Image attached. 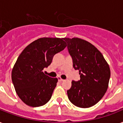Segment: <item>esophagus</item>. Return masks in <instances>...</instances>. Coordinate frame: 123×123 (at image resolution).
<instances>
[{
	"label": "esophagus",
	"instance_id": "obj_1",
	"mask_svg": "<svg viewBox=\"0 0 123 123\" xmlns=\"http://www.w3.org/2000/svg\"><path fill=\"white\" fill-rule=\"evenodd\" d=\"M57 79H58V80L59 81V82H62V81H64L63 79H62L61 78V77H57Z\"/></svg>",
	"mask_w": 123,
	"mask_h": 123
}]
</instances>
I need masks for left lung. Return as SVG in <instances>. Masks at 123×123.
<instances>
[{"instance_id":"obj_1","label":"left lung","mask_w":123,"mask_h":123,"mask_svg":"<svg viewBox=\"0 0 123 123\" xmlns=\"http://www.w3.org/2000/svg\"><path fill=\"white\" fill-rule=\"evenodd\" d=\"M64 40L67 43L73 67L80 75L79 81L71 82L67 91L68 99L78 107H92L107 91L111 77L109 64L101 52L88 41L77 37Z\"/></svg>"}]
</instances>
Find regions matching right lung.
<instances>
[{"instance_id":"right-lung-1","label":"right lung","mask_w":123,"mask_h":123,"mask_svg":"<svg viewBox=\"0 0 123 123\" xmlns=\"http://www.w3.org/2000/svg\"><path fill=\"white\" fill-rule=\"evenodd\" d=\"M66 46L64 38L43 37L31 43L20 54L11 78L16 93L26 105L40 107L50 100L58 80L45 75L43 69Z\"/></svg>"}]
</instances>
